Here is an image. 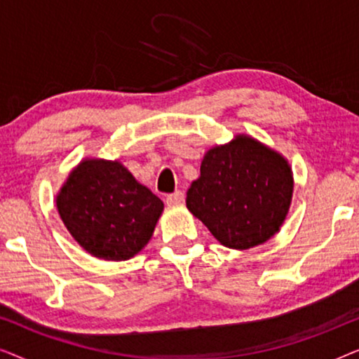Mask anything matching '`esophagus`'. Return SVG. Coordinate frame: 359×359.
I'll list each match as a JSON object with an SVG mask.
<instances>
[{"instance_id":"1","label":"esophagus","mask_w":359,"mask_h":359,"mask_svg":"<svg viewBox=\"0 0 359 359\" xmlns=\"http://www.w3.org/2000/svg\"><path fill=\"white\" fill-rule=\"evenodd\" d=\"M183 201H184L183 191H175V193L166 196V204H168V205L180 204V203H183Z\"/></svg>"}]
</instances>
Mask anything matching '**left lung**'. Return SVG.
I'll return each mask as SVG.
<instances>
[{"mask_svg":"<svg viewBox=\"0 0 359 359\" xmlns=\"http://www.w3.org/2000/svg\"><path fill=\"white\" fill-rule=\"evenodd\" d=\"M292 189L287 160L253 137L238 134L205 151L186 205L224 247L248 250L278 232Z\"/></svg>","mask_w":359,"mask_h":359,"instance_id":"1","label":"left lung"}]
</instances>
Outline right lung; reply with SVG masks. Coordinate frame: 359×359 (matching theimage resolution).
Returning <instances> with one entry per match:
<instances>
[{
    "label": "right lung",
    "instance_id": "add662e5",
    "mask_svg": "<svg viewBox=\"0 0 359 359\" xmlns=\"http://www.w3.org/2000/svg\"><path fill=\"white\" fill-rule=\"evenodd\" d=\"M58 214L93 257L124 262L154 235L163 203L121 161L85 158L57 194Z\"/></svg>",
    "mask_w": 359,
    "mask_h": 359
}]
</instances>
